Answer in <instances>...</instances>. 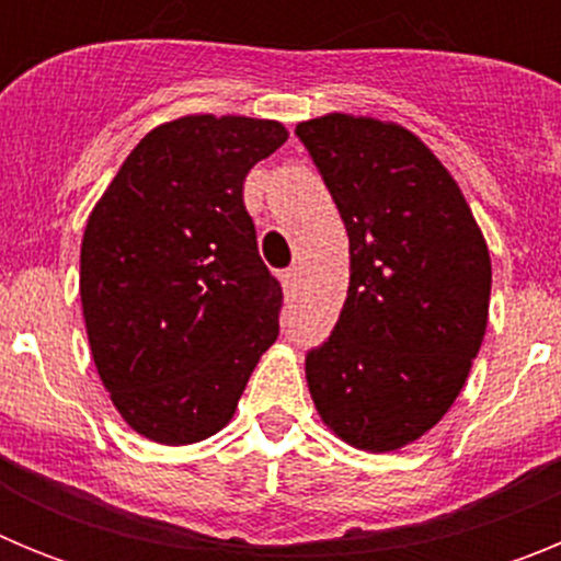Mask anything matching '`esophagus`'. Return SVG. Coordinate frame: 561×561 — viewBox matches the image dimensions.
Wrapping results in <instances>:
<instances>
[{
  "label": "esophagus",
  "instance_id": "esophagus-1",
  "mask_svg": "<svg viewBox=\"0 0 561 561\" xmlns=\"http://www.w3.org/2000/svg\"><path fill=\"white\" fill-rule=\"evenodd\" d=\"M280 280H284L286 291H297V286H300V266H289V270L280 272Z\"/></svg>",
  "mask_w": 561,
  "mask_h": 561
}]
</instances>
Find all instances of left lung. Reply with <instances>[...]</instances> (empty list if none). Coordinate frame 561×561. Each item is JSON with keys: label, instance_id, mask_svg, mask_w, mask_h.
I'll return each mask as SVG.
<instances>
[{"label": "left lung", "instance_id": "left-lung-1", "mask_svg": "<svg viewBox=\"0 0 561 561\" xmlns=\"http://www.w3.org/2000/svg\"><path fill=\"white\" fill-rule=\"evenodd\" d=\"M348 230V297L306 354L320 419L390 453L433 430L489 320L492 261L458 182L396 123L325 114L295 128Z\"/></svg>", "mask_w": 561, "mask_h": 561}]
</instances>
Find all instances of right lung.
<instances>
[{
  "mask_svg": "<svg viewBox=\"0 0 561 561\" xmlns=\"http://www.w3.org/2000/svg\"><path fill=\"white\" fill-rule=\"evenodd\" d=\"M286 137L232 114L157 126L89 216V348L114 408L157 444L219 433L277 340L284 289L257 255L244 180Z\"/></svg>",
  "mask_w": 561,
  "mask_h": 561,
  "instance_id": "1",
  "label": "right lung"
}]
</instances>
